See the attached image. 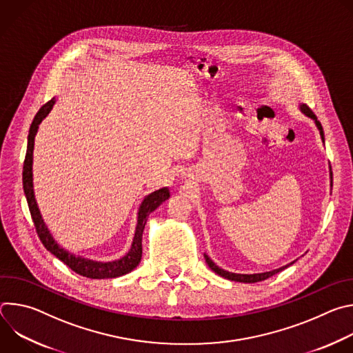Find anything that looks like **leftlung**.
Returning <instances> with one entry per match:
<instances>
[{"label": "left lung", "instance_id": "1", "mask_svg": "<svg viewBox=\"0 0 353 353\" xmlns=\"http://www.w3.org/2000/svg\"><path fill=\"white\" fill-rule=\"evenodd\" d=\"M299 110H300L301 113H303L306 117H309V119H312V120L314 121L316 127H317L319 131H320V137H321V139H323V142H324V131H323L321 123L317 120L316 114H314L305 103H300V105H299ZM330 179H331V181H332V172H331V168H330ZM204 259H205V263L208 264V267H210L215 274H218L219 276H222V278H225V279H229V281H234V282H243V283L261 282V281H264V279H267V278H270V276H272V275L281 272L282 270L288 268L289 265H292V264L296 261V260H294V261H292V263H289V264H286V265H283V267H279V268H276V270L267 271V272H259V274H234V272H229V271H225V270H222L221 267H218L207 254H204Z\"/></svg>", "mask_w": 353, "mask_h": 353}]
</instances>
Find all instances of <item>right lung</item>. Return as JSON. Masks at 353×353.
<instances>
[{"instance_id":"obj_1","label":"right lung","mask_w":353,"mask_h":353,"mask_svg":"<svg viewBox=\"0 0 353 353\" xmlns=\"http://www.w3.org/2000/svg\"><path fill=\"white\" fill-rule=\"evenodd\" d=\"M56 105V97H53L50 102H47L34 116L33 123L29 130L28 135V149H26V158L23 163V191L25 196L28 199L29 211L32 215V219L36 226V232L43 243V245L54 254L59 260H61L65 265H68L74 272L90 278V279H108V278H117L123 276L128 272H131L137 265L141 263L142 257V233L148 221V216L150 212H154L162 203L170 198V191L168 187H162L154 192L148 194L138 208V216H137V226L134 239L131 243V247L128 253L123 256L119 260L114 261H94L90 259H85L82 256H75L70 253L68 250L61 247L53 234L50 233L41 214L37 205V201L34 196V188H33V149H34V137L37 134L40 123L47 117V114L52 112L53 106Z\"/></svg>"}]
</instances>
